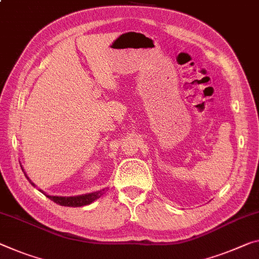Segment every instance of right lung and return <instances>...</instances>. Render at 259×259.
Listing matches in <instances>:
<instances>
[{
	"mask_svg": "<svg viewBox=\"0 0 259 259\" xmlns=\"http://www.w3.org/2000/svg\"><path fill=\"white\" fill-rule=\"evenodd\" d=\"M26 179L28 180L32 186H34V183L31 182V180L27 178V175L25 174ZM41 191V190H40ZM42 192V191H41ZM102 194H105V189H102L100 191H96V192H91V194H86V195H81V196H73V197H59V196H48L46 195L49 199L53 200V202L56 204L62 205V206H72V207H79V206H84V205H89L91 204L94 200L100 198Z\"/></svg>",
	"mask_w": 259,
	"mask_h": 259,
	"instance_id": "add662e5",
	"label": "right lung"
}]
</instances>
